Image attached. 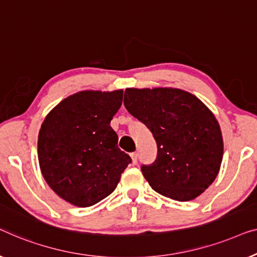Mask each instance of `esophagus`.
I'll return each mask as SVG.
<instances>
[{
	"label": "esophagus",
	"mask_w": 257,
	"mask_h": 257,
	"mask_svg": "<svg viewBox=\"0 0 257 257\" xmlns=\"http://www.w3.org/2000/svg\"><path fill=\"white\" fill-rule=\"evenodd\" d=\"M130 157H132L133 164H136V163H137V158H139V155H137V153H133V154H130Z\"/></svg>",
	"instance_id": "obj_1"
}]
</instances>
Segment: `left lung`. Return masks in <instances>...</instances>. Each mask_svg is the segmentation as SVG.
I'll return each instance as SVG.
<instances>
[{"instance_id":"8db88e82","label":"left lung","mask_w":257,"mask_h":257,"mask_svg":"<svg viewBox=\"0 0 257 257\" xmlns=\"http://www.w3.org/2000/svg\"><path fill=\"white\" fill-rule=\"evenodd\" d=\"M124 106L156 140V161L141 168L153 190L178 201L199 197L222 162V134L214 114L196 95L172 87L127 88Z\"/></svg>"}]
</instances>
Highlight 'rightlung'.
Returning <instances> with one entry per match:
<instances>
[{"label":"right lung","instance_id":"add662e5","mask_svg":"<svg viewBox=\"0 0 257 257\" xmlns=\"http://www.w3.org/2000/svg\"><path fill=\"white\" fill-rule=\"evenodd\" d=\"M123 89L81 91L60 101L38 134V162L48 185L61 199L88 207L116 189L132 162L118 149L110 121Z\"/></svg>","mask_w":257,"mask_h":257}]
</instances>
